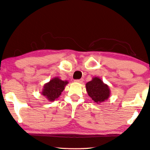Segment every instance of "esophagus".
<instances>
[{
  "label": "esophagus",
  "mask_w": 150,
  "mask_h": 150,
  "mask_svg": "<svg viewBox=\"0 0 150 150\" xmlns=\"http://www.w3.org/2000/svg\"><path fill=\"white\" fill-rule=\"evenodd\" d=\"M75 81L78 82V83H82V82L83 81V78H81V79H75Z\"/></svg>",
  "instance_id": "34e87169"
}]
</instances>
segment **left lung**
Returning a JSON list of instances; mask_svg holds the SVG:
<instances>
[{
	"label": "left lung",
	"mask_w": 150,
	"mask_h": 150,
	"mask_svg": "<svg viewBox=\"0 0 150 150\" xmlns=\"http://www.w3.org/2000/svg\"><path fill=\"white\" fill-rule=\"evenodd\" d=\"M86 90L89 96L95 103L103 102L109 98L110 91L107 85L98 77H94L86 83Z\"/></svg>",
	"instance_id": "obj_1"
}]
</instances>
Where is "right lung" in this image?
Here are the masks:
<instances>
[{"mask_svg": "<svg viewBox=\"0 0 150 150\" xmlns=\"http://www.w3.org/2000/svg\"><path fill=\"white\" fill-rule=\"evenodd\" d=\"M67 83V81H62L58 77L54 78L49 83L44 86L42 94L47 97L50 101H54L61 95V93L64 89V86Z\"/></svg>", "mask_w": 150, "mask_h": 150, "instance_id": "right-lung-1", "label": "right lung"}]
</instances>
